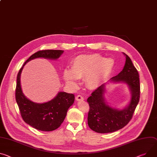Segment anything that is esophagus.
I'll return each mask as SVG.
<instances>
[{
  "instance_id": "34e87169",
  "label": "esophagus",
  "mask_w": 157,
  "mask_h": 157,
  "mask_svg": "<svg viewBox=\"0 0 157 157\" xmlns=\"http://www.w3.org/2000/svg\"><path fill=\"white\" fill-rule=\"evenodd\" d=\"M76 100H77V101H81V100H83V99H84V98H83L81 95L79 94V95L76 96Z\"/></svg>"
}]
</instances>
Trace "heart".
<instances>
[{"label": "heart", "mask_w": 157, "mask_h": 157, "mask_svg": "<svg viewBox=\"0 0 157 157\" xmlns=\"http://www.w3.org/2000/svg\"><path fill=\"white\" fill-rule=\"evenodd\" d=\"M115 66L113 59L98 54L80 55L73 61L71 69H65L63 77L71 87H76L77 79L85 78L88 86H99L110 75Z\"/></svg>", "instance_id": "1"}]
</instances>
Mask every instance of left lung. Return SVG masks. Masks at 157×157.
Listing matches in <instances>:
<instances>
[{"label": "left lung", "mask_w": 157, "mask_h": 157, "mask_svg": "<svg viewBox=\"0 0 157 157\" xmlns=\"http://www.w3.org/2000/svg\"><path fill=\"white\" fill-rule=\"evenodd\" d=\"M126 62L123 70L111 81L126 82L132 91L130 103L123 110L109 107L103 97L105 84L99 86L90 96L87 101L90 106L88 124L91 129L97 133H107L121 129L130 122L140 100V84L139 74L131 59L125 54Z\"/></svg>", "instance_id": "obj_1"}]
</instances>
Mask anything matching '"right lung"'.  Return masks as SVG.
Here are the masks:
<instances>
[{"instance_id":"obj_1","label":"right lung","mask_w":157,"mask_h":157,"mask_svg":"<svg viewBox=\"0 0 157 157\" xmlns=\"http://www.w3.org/2000/svg\"><path fill=\"white\" fill-rule=\"evenodd\" d=\"M62 50H42L33 54L20 69L17 76L16 99L23 120L36 129L51 132L58 128L66 116L69 108L75 101L73 94L59 92L51 101L42 104L34 103L23 94L20 76L24 66L33 59L44 58L56 59L63 53Z\"/></svg>"}]
</instances>
